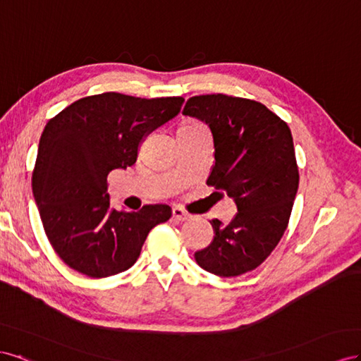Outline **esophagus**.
Masks as SVG:
<instances>
[{
    "label": "esophagus",
    "mask_w": 361,
    "mask_h": 361,
    "mask_svg": "<svg viewBox=\"0 0 361 361\" xmlns=\"http://www.w3.org/2000/svg\"><path fill=\"white\" fill-rule=\"evenodd\" d=\"M172 218L175 219V221H188L189 218H190V214L186 212V210H183L181 207H173L172 209Z\"/></svg>",
    "instance_id": "esophagus-1"
}]
</instances>
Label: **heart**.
I'll use <instances>...</instances> for the list:
<instances>
[{"label":"heart","mask_w":361,"mask_h":361,"mask_svg":"<svg viewBox=\"0 0 361 361\" xmlns=\"http://www.w3.org/2000/svg\"><path fill=\"white\" fill-rule=\"evenodd\" d=\"M181 127H188V128H204L202 123H200V122H197V121H193V119L184 121V123H183Z\"/></svg>","instance_id":"1"}]
</instances>
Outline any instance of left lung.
Returning <instances> with one entry per match:
<instances>
[{
  "label": "left lung",
  "instance_id": "left-lung-1",
  "mask_svg": "<svg viewBox=\"0 0 361 361\" xmlns=\"http://www.w3.org/2000/svg\"><path fill=\"white\" fill-rule=\"evenodd\" d=\"M183 115L210 127L214 166L207 184L238 207L230 224L210 221L213 242L195 260L219 276L250 272L269 257L289 224L300 184L290 128L262 102L222 94L189 98Z\"/></svg>",
  "mask_w": 361,
  "mask_h": 361
}]
</instances>
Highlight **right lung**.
<instances>
[{
    "instance_id": "right-lung-1",
    "label": "right lung",
    "mask_w": 361,
    "mask_h": 361,
    "mask_svg": "<svg viewBox=\"0 0 361 361\" xmlns=\"http://www.w3.org/2000/svg\"><path fill=\"white\" fill-rule=\"evenodd\" d=\"M184 98L106 92L72 102L40 136L32 178L47 238L72 269L92 278L127 271L148 233L166 222V204L139 212L110 207L107 175L137 160L140 142L180 113Z\"/></svg>"
}]
</instances>
